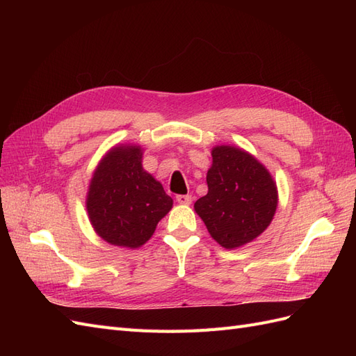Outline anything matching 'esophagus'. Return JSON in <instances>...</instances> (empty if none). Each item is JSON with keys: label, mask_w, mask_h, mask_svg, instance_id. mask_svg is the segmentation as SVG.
<instances>
[{"label": "esophagus", "mask_w": 356, "mask_h": 356, "mask_svg": "<svg viewBox=\"0 0 356 356\" xmlns=\"http://www.w3.org/2000/svg\"><path fill=\"white\" fill-rule=\"evenodd\" d=\"M177 202L179 204H190L191 203V196H188V195H178L177 196Z\"/></svg>", "instance_id": "1"}]
</instances>
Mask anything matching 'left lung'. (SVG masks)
<instances>
[{
  "label": "left lung",
  "instance_id": "obj_1",
  "mask_svg": "<svg viewBox=\"0 0 356 356\" xmlns=\"http://www.w3.org/2000/svg\"><path fill=\"white\" fill-rule=\"evenodd\" d=\"M208 169V195L195 211L211 238L225 250L257 239L270 225L277 208V187L268 169L246 149L215 145Z\"/></svg>",
  "mask_w": 356,
  "mask_h": 356
}]
</instances>
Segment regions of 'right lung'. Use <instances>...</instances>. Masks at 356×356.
Returning a JSON list of instances; mask_svg holds the SVG:
<instances>
[{
    "label": "right lung",
    "mask_w": 356,
    "mask_h": 356,
    "mask_svg": "<svg viewBox=\"0 0 356 356\" xmlns=\"http://www.w3.org/2000/svg\"><path fill=\"white\" fill-rule=\"evenodd\" d=\"M143 153L138 144L110 148L95 168L86 195L95 233L129 250L148 242L174 204L163 186L143 168Z\"/></svg>",
    "instance_id": "obj_1"
}]
</instances>
